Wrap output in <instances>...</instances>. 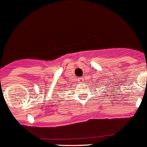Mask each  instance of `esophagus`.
Masks as SVG:
<instances>
[{"label":"esophagus","mask_w":147,"mask_h":147,"mask_svg":"<svg viewBox=\"0 0 147 147\" xmlns=\"http://www.w3.org/2000/svg\"><path fill=\"white\" fill-rule=\"evenodd\" d=\"M77 81H78V82H80V83H82V82H84V80H83V78H82V77H79V78L77 79Z\"/></svg>","instance_id":"34e87169"}]
</instances>
